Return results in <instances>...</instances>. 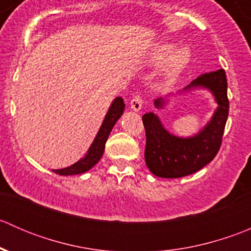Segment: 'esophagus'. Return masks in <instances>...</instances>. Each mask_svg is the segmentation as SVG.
Returning <instances> with one entry per match:
<instances>
[{
    "label": "esophagus",
    "instance_id": "obj_1",
    "mask_svg": "<svg viewBox=\"0 0 251 251\" xmlns=\"http://www.w3.org/2000/svg\"><path fill=\"white\" fill-rule=\"evenodd\" d=\"M142 103H143V100H142L141 95H135L130 102L131 109L135 110V111H138L142 108Z\"/></svg>",
    "mask_w": 251,
    "mask_h": 251
}]
</instances>
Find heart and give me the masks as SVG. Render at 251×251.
<instances>
[{
  "instance_id": "1",
  "label": "heart",
  "mask_w": 251,
  "mask_h": 251,
  "mask_svg": "<svg viewBox=\"0 0 251 251\" xmlns=\"http://www.w3.org/2000/svg\"><path fill=\"white\" fill-rule=\"evenodd\" d=\"M176 50V46L173 44H163L160 46L155 47L148 55V63L154 67L163 65L168 62L165 69V80L168 82H173L177 78L182 70L187 67L191 59V54L187 50Z\"/></svg>"
}]
</instances>
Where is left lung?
Instances as JSON below:
<instances>
[{"instance_id": "obj_1", "label": "left lung", "mask_w": 251, "mask_h": 251, "mask_svg": "<svg viewBox=\"0 0 251 251\" xmlns=\"http://www.w3.org/2000/svg\"><path fill=\"white\" fill-rule=\"evenodd\" d=\"M198 87L207 88L219 104L210 123L198 135L188 138L177 137L164 128L154 113L142 116L147 140L144 159L148 169L155 176L163 178L188 176L207 165L220 151L229 109L226 73L224 69L205 73L192 81L183 91ZM165 102L164 98H158L154 105L160 109Z\"/></svg>"}]
</instances>
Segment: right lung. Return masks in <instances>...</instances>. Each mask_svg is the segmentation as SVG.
I'll return each mask as SVG.
<instances>
[{
  "instance_id": "1",
  "label": "right lung",
  "mask_w": 251,
  "mask_h": 251,
  "mask_svg": "<svg viewBox=\"0 0 251 251\" xmlns=\"http://www.w3.org/2000/svg\"><path fill=\"white\" fill-rule=\"evenodd\" d=\"M124 109H125L124 100L121 97H116L113 100V103H111L109 110H108L107 115H105L104 120H103L102 126H100L93 143L91 144L87 154L82 159H80L77 163H75L74 165L65 169H59V170H53V173H55L57 175H62V176H69V175L83 174L90 170V169H92L100 161V159L102 158L103 153H104L105 142H107L108 137H109L111 128L114 127L116 121L123 115Z\"/></svg>"
}]
</instances>
